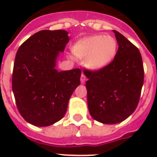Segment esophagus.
Wrapping results in <instances>:
<instances>
[{"label": "esophagus", "mask_w": 157, "mask_h": 157, "mask_svg": "<svg viewBox=\"0 0 157 157\" xmlns=\"http://www.w3.org/2000/svg\"><path fill=\"white\" fill-rule=\"evenodd\" d=\"M86 76H85V74H81V82L82 84H84L85 82H86Z\"/></svg>", "instance_id": "esophagus-1"}]
</instances>
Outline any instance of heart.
Masks as SVG:
<instances>
[{"instance_id": "b5f03b06", "label": "heart", "mask_w": 157, "mask_h": 157, "mask_svg": "<svg viewBox=\"0 0 157 157\" xmlns=\"http://www.w3.org/2000/svg\"><path fill=\"white\" fill-rule=\"evenodd\" d=\"M72 51L91 69L103 68L114 59L117 41L109 35L92 36L81 39L73 45Z\"/></svg>"}]
</instances>
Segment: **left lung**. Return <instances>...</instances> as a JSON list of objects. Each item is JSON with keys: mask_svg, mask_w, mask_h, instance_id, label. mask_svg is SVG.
<instances>
[{"mask_svg": "<svg viewBox=\"0 0 157 157\" xmlns=\"http://www.w3.org/2000/svg\"><path fill=\"white\" fill-rule=\"evenodd\" d=\"M119 45L114 59L98 70L85 69L87 103L91 117L103 124H117L135 111L141 95L144 69L139 49L113 30Z\"/></svg>", "mask_w": 157, "mask_h": 157, "instance_id": "left-lung-1", "label": "left lung"}]
</instances>
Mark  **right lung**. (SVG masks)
Returning a JSON list of instances; mask_svg holds the SVG:
<instances>
[{"label":"right lung","mask_w":157,"mask_h":157,"mask_svg":"<svg viewBox=\"0 0 157 157\" xmlns=\"http://www.w3.org/2000/svg\"><path fill=\"white\" fill-rule=\"evenodd\" d=\"M64 30H42L19 46L12 74V90L18 112L36 126H48L65 115L70 97L81 84V70L58 71L59 52L69 41Z\"/></svg>","instance_id":"right-lung-1"}]
</instances>
